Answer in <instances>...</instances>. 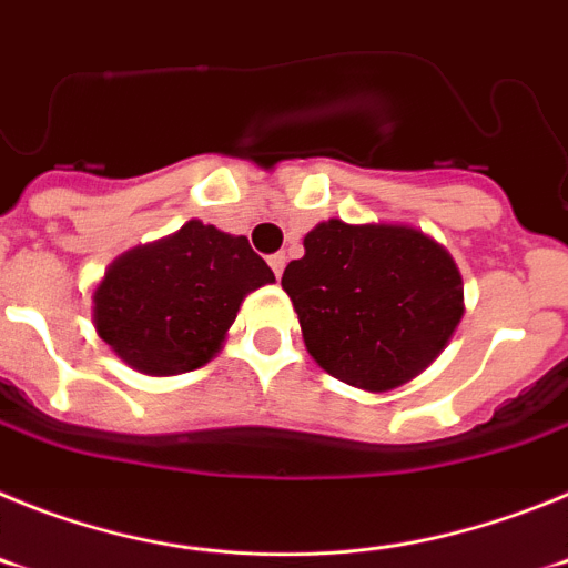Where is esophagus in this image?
<instances>
[{"label":"esophagus","instance_id":"esophagus-1","mask_svg":"<svg viewBox=\"0 0 568 568\" xmlns=\"http://www.w3.org/2000/svg\"><path fill=\"white\" fill-rule=\"evenodd\" d=\"M267 261H270V267H273L275 278H281V273H284V264H287V255L275 253V255H270Z\"/></svg>","mask_w":568,"mask_h":568}]
</instances>
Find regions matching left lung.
Returning a JSON list of instances; mask_svg holds the SVG:
<instances>
[{
    "mask_svg": "<svg viewBox=\"0 0 568 568\" xmlns=\"http://www.w3.org/2000/svg\"><path fill=\"white\" fill-rule=\"evenodd\" d=\"M281 287L321 369L366 393L424 373L464 315L453 255L406 224L321 222Z\"/></svg>",
    "mask_w": 568,
    "mask_h": 568,
    "instance_id": "1",
    "label": "left lung"
}]
</instances>
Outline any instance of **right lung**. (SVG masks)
<instances>
[{
    "instance_id": "obj_1",
    "label": "right lung",
    "mask_w": 568,
    "mask_h": 568,
    "mask_svg": "<svg viewBox=\"0 0 568 568\" xmlns=\"http://www.w3.org/2000/svg\"><path fill=\"white\" fill-rule=\"evenodd\" d=\"M273 281L244 235L193 219L110 264L93 293V324L139 373H190L222 349L247 293Z\"/></svg>"
}]
</instances>
